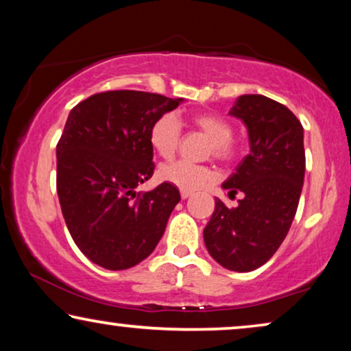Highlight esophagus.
I'll return each mask as SVG.
<instances>
[{"mask_svg": "<svg viewBox=\"0 0 351 351\" xmlns=\"http://www.w3.org/2000/svg\"><path fill=\"white\" fill-rule=\"evenodd\" d=\"M191 195H193V191H190V190H180V196H182V199L190 198Z\"/></svg>", "mask_w": 351, "mask_h": 351, "instance_id": "34e87169", "label": "esophagus"}]
</instances>
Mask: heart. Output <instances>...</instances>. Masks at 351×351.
<instances>
[{
    "mask_svg": "<svg viewBox=\"0 0 351 351\" xmlns=\"http://www.w3.org/2000/svg\"><path fill=\"white\" fill-rule=\"evenodd\" d=\"M191 123L213 142V155L215 158L227 161L237 155V147L232 142L233 128L227 119L214 113H196L191 117ZM180 137L182 124L174 113L161 114L153 123L150 136H148L153 150L165 160H169L176 155ZM160 177L182 190H195L213 180L214 172L208 166L193 165V162L180 160L162 166L160 169Z\"/></svg>",
    "mask_w": 351,
    "mask_h": 351,
    "instance_id": "heart-1",
    "label": "heart"
}]
</instances>
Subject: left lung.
Instances as JSON below:
<instances>
[{
  "label": "left lung",
  "instance_id": "8db88e82",
  "mask_svg": "<svg viewBox=\"0 0 351 351\" xmlns=\"http://www.w3.org/2000/svg\"><path fill=\"white\" fill-rule=\"evenodd\" d=\"M228 114L246 126L249 155L222 189L244 198L233 209L215 199L203 237L215 262L243 273L270 261L289 232L305 177L304 128L289 108L261 94L239 95Z\"/></svg>",
  "mask_w": 351,
  "mask_h": 351
}]
</instances>
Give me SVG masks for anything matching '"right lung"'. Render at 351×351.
<instances>
[{
  "mask_svg": "<svg viewBox=\"0 0 351 351\" xmlns=\"http://www.w3.org/2000/svg\"><path fill=\"white\" fill-rule=\"evenodd\" d=\"M184 99L142 90L90 95L71 110L57 143V195L81 252L107 270H126L155 251L180 201L162 182L137 193L153 176L150 129Z\"/></svg>",
  "mask_w": 351,
  "mask_h": 351,
  "instance_id": "obj_1",
  "label": "right lung"
}]
</instances>
